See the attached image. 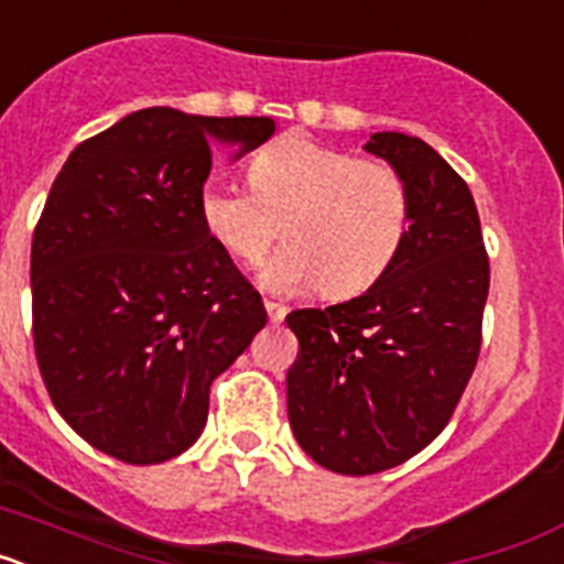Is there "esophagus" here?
Here are the masks:
<instances>
[{
    "label": "esophagus",
    "mask_w": 564,
    "mask_h": 564,
    "mask_svg": "<svg viewBox=\"0 0 564 564\" xmlns=\"http://www.w3.org/2000/svg\"><path fill=\"white\" fill-rule=\"evenodd\" d=\"M265 311H268V318H271V322H282L288 313V307L279 305V302H271V299H265Z\"/></svg>",
    "instance_id": "34e87169"
}]
</instances>
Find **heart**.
I'll use <instances>...</instances> for the list:
<instances>
[{
	"label": "heart",
	"instance_id": "b5f03b06",
	"mask_svg": "<svg viewBox=\"0 0 564 564\" xmlns=\"http://www.w3.org/2000/svg\"><path fill=\"white\" fill-rule=\"evenodd\" d=\"M200 217L234 259L259 262L282 223L288 246L268 262L273 288L316 285L347 299L376 285L410 234V188L398 169L327 147L305 134L271 143L253 158L251 186L212 177Z\"/></svg>",
	"mask_w": 564,
	"mask_h": 564
}]
</instances>
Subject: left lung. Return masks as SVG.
<instances>
[{
    "instance_id": "left-lung-1",
    "label": "left lung",
    "mask_w": 564,
    "mask_h": 564,
    "mask_svg": "<svg viewBox=\"0 0 564 564\" xmlns=\"http://www.w3.org/2000/svg\"><path fill=\"white\" fill-rule=\"evenodd\" d=\"M364 149L403 174L412 220L392 268L361 296L288 313L299 356L288 417L299 446L338 475H376L430 446L475 372L488 253L466 181L421 138Z\"/></svg>"
}]
</instances>
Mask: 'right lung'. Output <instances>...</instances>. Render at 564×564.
<instances>
[{
  "label": "right lung",
  "instance_id": "obj_1",
  "mask_svg": "<svg viewBox=\"0 0 564 564\" xmlns=\"http://www.w3.org/2000/svg\"><path fill=\"white\" fill-rule=\"evenodd\" d=\"M273 118L149 107L78 143L30 251L33 344L58 415L104 455L149 466L186 452L208 390L268 322L200 192L212 143H265Z\"/></svg>",
  "mask_w": 564,
  "mask_h": 564
}]
</instances>
